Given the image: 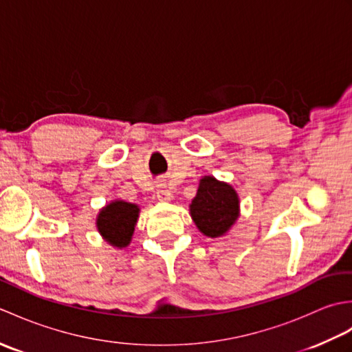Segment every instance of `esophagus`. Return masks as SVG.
<instances>
[{
	"instance_id": "34e87169",
	"label": "esophagus",
	"mask_w": 352,
	"mask_h": 352,
	"mask_svg": "<svg viewBox=\"0 0 352 352\" xmlns=\"http://www.w3.org/2000/svg\"><path fill=\"white\" fill-rule=\"evenodd\" d=\"M155 193H157V198H159L160 201H169V199H172L170 190L166 188V184H163V183H160L159 186H157Z\"/></svg>"
}]
</instances>
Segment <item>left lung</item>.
<instances>
[{"instance_id":"left-lung-1","label":"left lung","mask_w":352,"mask_h":352,"mask_svg":"<svg viewBox=\"0 0 352 352\" xmlns=\"http://www.w3.org/2000/svg\"><path fill=\"white\" fill-rule=\"evenodd\" d=\"M190 214L203 234L208 237L226 234L239 216L237 193L230 184L204 177L190 204Z\"/></svg>"}]
</instances>
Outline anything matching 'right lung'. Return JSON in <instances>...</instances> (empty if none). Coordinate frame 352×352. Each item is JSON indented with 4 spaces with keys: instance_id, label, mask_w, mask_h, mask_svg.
I'll use <instances>...</instances> for the list:
<instances>
[{
    "instance_id": "add662e5",
    "label": "right lung",
    "mask_w": 352,
    "mask_h": 352,
    "mask_svg": "<svg viewBox=\"0 0 352 352\" xmlns=\"http://www.w3.org/2000/svg\"><path fill=\"white\" fill-rule=\"evenodd\" d=\"M138 216L139 207L136 204L125 203V201H115V203L106 206L100 212L98 219H96V227H98L101 236L110 245L124 248L131 241Z\"/></svg>"
}]
</instances>
